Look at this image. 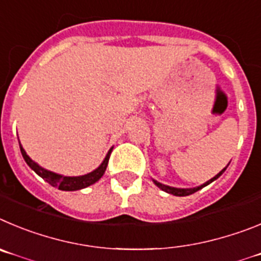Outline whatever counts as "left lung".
<instances>
[{"mask_svg": "<svg viewBox=\"0 0 261 261\" xmlns=\"http://www.w3.org/2000/svg\"><path fill=\"white\" fill-rule=\"evenodd\" d=\"M227 166H229V164H227ZM227 166H226V168H227ZM226 168L222 169V170L220 171V173H218L217 175H215V177H213L212 179L206 180V182L203 183L201 186L194 187V189H177V187H170V186H166V185H163V183L157 182V180H154V179H153V183H154V185H156L157 187H159V189H161V190H163V191L168 192V194L175 195V196H187V195H191V194H194V192L199 191V190L203 189V187L208 186V185H210V183H212L215 179H217V178L220 177V175H221L225 170H226Z\"/></svg>", "mask_w": 261, "mask_h": 261, "instance_id": "obj_1", "label": "left lung"}]
</instances>
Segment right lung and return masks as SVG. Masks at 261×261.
I'll list each match as a JSON object with an SVG mask.
<instances>
[{"mask_svg": "<svg viewBox=\"0 0 261 261\" xmlns=\"http://www.w3.org/2000/svg\"><path fill=\"white\" fill-rule=\"evenodd\" d=\"M19 147L23 159H24V161L27 163V165L30 166L37 175H40L44 180H46L49 185H51L53 187H58V190H62V191H76V190L86 189V187L91 186V185H93L95 182H97V180L104 175L105 170H107L108 161H109L110 153H112V149H113V148H110L108 154L105 156L104 161L101 163V165L98 166L97 169H95L93 171H91V173H88V174L79 175V177H66V175L57 174V173L49 171L46 170V169L41 168L40 165H37V164L35 163V161H32V160L30 159V156L25 153V151L23 149L20 143Z\"/></svg>", "mask_w": 261, "mask_h": 261, "instance_id": "right-lung-1", "label": "right lung"}]
</instances>
